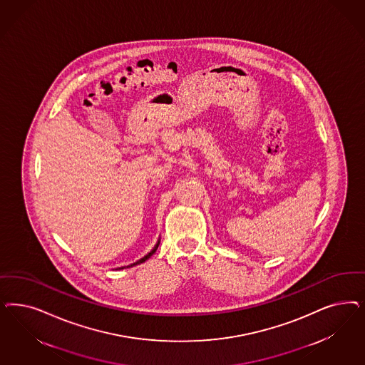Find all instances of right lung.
Listing matches in <instances>:
<instances>
[{
    "label": "right lung",
    "instance_id": "add662e5",
    "mask_svg": "<svg viewBox=\"0 0 365 365\" xmlns=\"http://www.w3.org/2000/svg\"><path fill=\"white\" fill-rule=\"evenodd\" d=\"M158 246H160V240H158V242H157V245H155V246H154L153 250H152V251H150V252H148V254H146V255H145V257H143V258L140 259V260H137V262H134V263H131V264H129V266H128V267H133V266H135V264H140V263H143V262H145V260H146V259H149V258H150V257H152V255H153L154 252H155V251H157V248H158ZM122 269H123V267H122Z\"/></svg>",
    "mask_w": 365,
    "mask_h": 365
}]
</instances>
